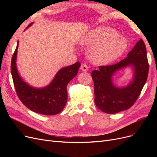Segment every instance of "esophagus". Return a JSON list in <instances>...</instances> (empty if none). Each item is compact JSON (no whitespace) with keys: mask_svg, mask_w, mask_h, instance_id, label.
<instances>
[{"mask_svg":"<svg viewBox=\"0 0 157 157\" xmlns=\"http://www.w3.org/2000/svg\"><path fill=\"white\" fill-rule=\"evenodd\" d=\"M80 69H81L82 71H87L88 70V67L86 64L83 63L80 66Z\"/></svg>","mask_w":157,"mask_h":157,"instance_id":"34e87169","label":"esophagus"}]
</instances>
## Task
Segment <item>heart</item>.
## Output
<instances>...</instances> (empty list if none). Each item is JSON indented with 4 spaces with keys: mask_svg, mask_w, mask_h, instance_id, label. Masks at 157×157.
I'll list each match as a JSON object with an SVG mask.
<instances>
[{
    "mask_svg": "<svg viewBox=\"0 0 157 157\" xmlns=\"http://www.w3.org/2000/svg\"><path fill=\"white\" fill-rule=\"evenodd\" d=\"M87 48L92 62L104 65L112 62L122 55L127 48L126 40L115 29L109 27H99L93 29L81 40Z\"/></svg>",
    "mask_w": 157,
    "mask_h": 157,
    "instance_id": "heart-1",
    "label": "heart"
}]
</instances>
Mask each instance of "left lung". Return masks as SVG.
Segmentation results:
<instances>
[{
	"instance_id": "left-lung-1",
	"label": "left lung",
	"mask_w": 157,
	"mask_h": 157,
	"mask_svg": "<svg viewBox=\"0 0 157 157\" xmlns=\"http://www.w3.org/2000/svg\"><path fill=\"white\" fill-rule=\"evenodd\" d=\"M132 67L134 76L130 83L124 87H118L113 83L112 77L117 70ZM149 63L146 47L141 39L127 57L115 65L99 66L92 72L94 84V102L100 110L114 114L125 111L134 105L147 81Z\"/></svg>"
}]
</instances>
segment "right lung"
<instances>
[{"mask_svg":"<svg viewBox=\"0 0 157 157\" xmlns=\"http://www.w3.org/2000/svg\"><path fill=\"white\" fill-rule=\"evenodd\" d=\"M33 23L27 26L29 28ZM19 41L12 56L11 73L18 98L31 111L41 115H55L59 113L67 101V85L78 73L80 63H75L61 68L52 82L45 87L35 88L27 84L20 77L16 66Z\"/></svg>","mask_w":157,"mask_h":157,"instance_id":"right-lung-1","label":"right lung"}]
</instances>
